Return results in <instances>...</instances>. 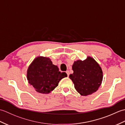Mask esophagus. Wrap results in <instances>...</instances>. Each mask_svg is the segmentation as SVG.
<instances>
[{"mask_svg":"<svg viewBox=\"0 0 125 125\" xmlns=\"http://www.w3.org/2000/svg\"><path fill=\"white\" fill-rule=\"evenodd\" d=\"M66 73H67V75H68V77H69V75H70V72H69V70L67 71H66Z\"/></svg>","mask_w":125,"mask_h":125,"instance_id":"34e87169","label":"esophagus"}]
</instances>
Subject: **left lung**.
<instances>
[{"mask_svg": "<svg viewBox=\"0 0 125 125\" xmlns=\"http://www.w3.org/2000/svg\"><path fill=\"white\" fill-rule=\"evenodd\" d=\"M72 68L73 73L69 78L77 91L85 96L97 91L103 80V71L94 58L87 57L83 61H75Z\"/></svg>", "mask_w": 125, "mask_h": 125, "instance_id": "left-lung-1", "label": "left lung"}]
</instances>
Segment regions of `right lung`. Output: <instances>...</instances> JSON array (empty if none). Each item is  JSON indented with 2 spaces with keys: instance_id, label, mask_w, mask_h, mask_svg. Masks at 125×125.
Segmentation results:
<instances>
[{
  "instance_id": "1",
  "label": "right lung",
  "mask_w": 125,
  "mask_h": 125,
  "mask_svg": "<svg viewBox=\"0 0 125 125\" xmlns=\"http://www.w3.org/2000/svg\"><path fill=\"white\" fill-rule=\"evenodd\" d=\"M67 74L61 73L57 66L52 64L50 58L38 57L33 61L27 70L28 83L41 94H49L52 91Z\"/></svg>"
}]
</instances>
